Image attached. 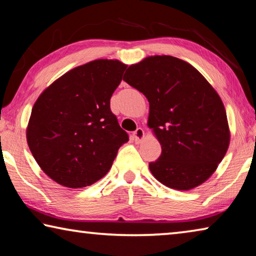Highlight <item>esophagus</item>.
I'll return each instance as SVG.
<instances>
[{
	"label": "esophagus",
	"mask_w": 256,
	"mask_h": 256,
	"mask_svg": "<svg viewBox=\"0 0 256 256\" xmlns=\"http://www.w3.org/2000/svg\"><path fill=\"white\" fill-rule=\"evenodd\" d=\"M133 138H134V140H136V142H141L142 138H144V128H138L136 130V131L133 132Z\"/></svg>",
	"instance_id": "esophagus-1"
}]
</instances>
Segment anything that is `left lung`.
I'll use <instances>...</instances> for the list:
<instances>
[{
  "label": "left lung",
  "instance_id": "obj_1",
  "mask_svg": "<svg viewBox=\"0 0 256 256\" xmlns=\"http://www.w3.org/2000/svg\"><path fill=\"white\" fill-rule=\"evenodd\" d=\"M123 80L149 102L148 125L162 144L150 172L170 188H196L214 174L229 146L219 94L185 60L156 55L128 66Z\"/></svg>",
  "mask_w": 256,
  "mask_h": 256
}]
</instances>
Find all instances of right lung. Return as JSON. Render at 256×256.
<instances>
[{"instance_id":"add662e5","label":"right lung","mask_w":256,"mask_h":256,"mask_svg":"<svg viewBox=\"0 0 256 256\" xmlns=\"http://www.w3.org/2000/svg\"><path fill=\"white\" fill-rule=\"evenodd\" d=\"M128 66L96 60L72 68L34 102L27 142L45 174L70 188H86L110 170L128 136L110 110Z\"/></svg>"}]
</instances>
